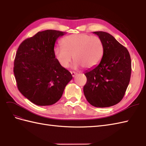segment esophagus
Returning a JSON list of instances; mask_svg holds the SVG:
<instances>
[{
    "instance_id": "1",
    "label": "esophagus",
    "mask_w": 146,
    "mask_h": 146,
    "mask_svg": "<svg viewBox=\"0 0 146 146\" xmlns=\"http://www.w3.org/2000/svg\"><path fill=\"white\" fill-rule=\"evenodd\" d=\"M71 74H72V75L73 77H74L76 74V73L74 72H71Z\"/></svg>"
}]
</instances>
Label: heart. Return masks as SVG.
I'll return each mask as SVG.
<instances>
[{
	"label": "heart",
	"instance_id": "1",
	"mask_svg": "<svg viewBox=\"0 0 146 146\" xmlns=\"http://www.w3.org/2000/svg\"><path fill=\"white\" fill-rule=\"evenodd\" d=\"M62 45V46H55L53 53L63 68L68 67L73 58L74 68L81 66L93 68L100 63L103 56V43L97 36L86 33L72 34L63 38Z\"/></svg>",
	"mask_w": 146,
	"mask_h": 146
}]
</instances>
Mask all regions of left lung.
I'll return each instance as SVG.
<instances>
[{"label": "left lung", "instance_id": "1", "mask_svg": "<svg viewBox=\"0 0 146 146\" xmlns=\"http://www.w3.org/2000/svg\"><path fill=\"white\" fill-rule=\"evenodd\" d=\"M102 40L104 53L100 64L86 71L83 92L87 101L97 108L119 103L126 93L131 74L129 53L110 33L94 32Z\"/></svg>", "mask_w": 146, "mask_h": 146}]
</instances>
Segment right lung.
Segmentation results:
<instances>
[{"instance_id": "1", "label": "right lung", "mask_w": 146, "mask_h": 146, "mask_svg": "<svg viewBox=\"0 0 146 146\" xmlns=\"http://www.w3.org/2000/svg\"><path fill=\"white\" fill-rule=\"evenodd\" d=\"M65 34L55 30L38 32L23 41L17 51L13 73L17 88L38 106L56 103L73 78L60 65L53 53L57 38Z\"/></svg>"}]
</instances>
